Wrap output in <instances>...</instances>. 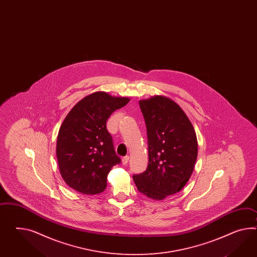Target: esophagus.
<instances>
[{
    "mask_svg": "<svg viewBox=\"0 0 257 257\" xmlns=\"http://www.w3.org/2000/svg\"><path fill=\"white\" fill-rule=\"evenodd\" d=\"M128 161H129V156L128 155H126L124 157H122V159H121V163H122V165H127L128 164Z\"/></svg>",
    "mask_w": 257,
    "mask_h": 257,
    "instance_id": "esophagus-1",
    "label": "esophagus"
}]
</instances>
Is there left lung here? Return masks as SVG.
<instances>
[{"label": "left lung", "instance_id": "left-lung-1", "mask_svg": "<svg viewBox=\"0 0 257 257\" xmlns=\"http://www.w3.org/2000/svg\"><path fill=\"white\" fill-rule=\"evenodd\" d=\"M139 106L146 123L149 164L133 179L141 194L163 200L179 193L193 173L196 135L184 111L169 98L154 96L139 101Z\"/></svg>", "mask_w": 257, "mask_h": 257}]
</instances>
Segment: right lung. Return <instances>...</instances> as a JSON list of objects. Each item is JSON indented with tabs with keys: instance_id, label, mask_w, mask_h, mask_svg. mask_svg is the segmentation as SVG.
Masks as SVG:
<instances>
[{
	"instance_id": "right-lung-1",
	"label": "right lung",
	"mask_w": 257,
	"mask_h": 257,
	"mask_svg": "<svg viewBox=\"0 0 257 257\" xmlns=\"http://www.w3.org/2000/svg\"><path fill=\"white\" fill-rule=\"evenodd\" d=\"M129 100L97 91L79 101L64 118L56 154L63 181L72 189L84 194L104 192L107 174L121 161L106 121Z\"/></svg>"
}]
</instances>
